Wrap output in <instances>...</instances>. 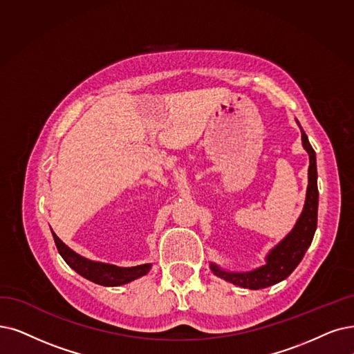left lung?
I'll list each match as a JSON object with an SVG mask.
<instances>
[{
  "mask_svg": "<svg viewBox=\"0 0 354 354\" xmlns=\"http://www.w3.org/2000/svg\"><path fill=\"white\" fill-rule=\"evenodd\" d=\"M301 128V123L296 120ZM302 133V147L309 155V168H308V187L305 205L301 215L296 221L292 231L274 245L266 256V263L250 272H230L219 267L215 263H210V270L215 276L230 281L236 286H241L251 290L264 289L272 285L285 280L304 259L306 250L317 230L318 218V186H317V157L315 151L310 147L306 133L301 128Z\"/></svg>",
  "mask_w": 354,
  "mask_h": 354,
  "instance_id": "8db88e82",
  "label": "left lung"
}]
</instances>
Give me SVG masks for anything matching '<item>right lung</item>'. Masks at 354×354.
<instances>
[{
    "label": "right lung",
    "mask_w": 354,
    "mask_h": 354,
    "mask_svg": "<svg viewBox=\"0 0 354 354\" xmlns=\"http://www.w3.org/2000/svg\"><path fill=\"white\" fill-rule=\"evenodd\" d=\"M52 231V230H50ZM56 248H58L61 257L65 260V263L75 270L82 277H86L90 281H94L97 285L102 286H122L133 281L139 277L145 276L149 268L151 263H145L135 267H119L115 264H107L100 261H93L90 259H86L80 256L78 252L71 250L66 244H64L53 231H52Z\"/></svg>",
    "instance_id": "add662e5"
}]
</instances>
